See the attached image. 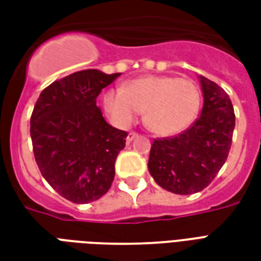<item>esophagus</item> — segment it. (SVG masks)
<instances>
[{
	"mask_svg": "<svg viewBox=\"0 0 261 261\" xmlns=\"http://www.w3.org/2000/svg\"><path fill=\"white\" fill-rule=\"evenodd\" d=\"M137 137H138V133H136V131H130V133H128V136H127V141L131 142L133 140H136Z\"/></svg>",
	"mask_w": 261,
	"mask_h": 261,
	"instance_id": "esophagus-1",
	"label": "esophagus"
}]
</instances>
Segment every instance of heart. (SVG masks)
<instances>
[{"mask_svg":"<svg viewBox=\"0 0 261 261\" xmlns=\"http://www.w3.org/2000/svg\"><path fill=\"white\" fill-rule=\"evenodd\" d=\"M103 105L110 119L121 127L133 124L145 110V124L158 136H175L193 124L201 106V92L189 78L149 75L125 88L109 89Z\"/></svg>","mask_w":261,"mask_h":261,"instance_id":"b5f03b06","label":"heart"}]
</instances>
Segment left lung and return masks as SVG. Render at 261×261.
<instances>
[{
	"mask_svg": "<svg viewBox=\"0 0 261 261\" xmlns=\"http://www.w3.org/2000/svg\"><path fill=\"white\" fill-rule=\"evenodd\" d=\"M204 95L201 116L187 130L155 138L148 170L159 186L175 194L201 192L218 175L228 158L235 128V112L228 93L200 76Z\"/></svg>",
	"mask_w": 261,
	"mask_h": 261,
	"instance_id": "left-lung-1",
	"label": "left lung"
}]
</instances>
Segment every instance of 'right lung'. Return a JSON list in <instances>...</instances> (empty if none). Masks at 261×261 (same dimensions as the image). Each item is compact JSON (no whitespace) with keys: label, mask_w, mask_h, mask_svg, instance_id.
I'll return each instance as SVG.
<instances>
[{"label":"right lung","mask_w":261,"mask_h":261,"mask_svg":"<svg viewBox=\"0 0 261 261\" xmlns=\"http://www.w3.org/2000/svg\"><path fill=\"white\" fill-rule=\"evenodd\" d=\"M120 74L84 69L44 88L31 116L39 170L60 196L86 204L106 194L127 131L103 119L96 97Z\"/></svg>","instance_id":"1"}]
</instances>
